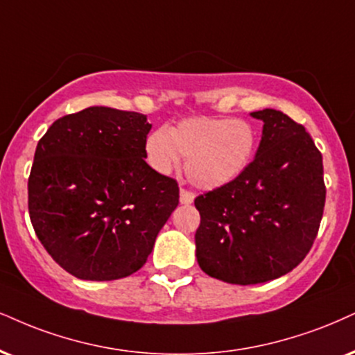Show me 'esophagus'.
<instances>
[{"mask_svg": "<svg viewBox=\"0 0 355 355\" xmlns=\"http://www.w3.org/2000/svg\"><path fill=\"white\" fill-rule=\"evenodd\" d=\"M179 200H181V204L191 205L192 202H194V194H192L191 191L182 189V187H181V196H179Z\"/></svg>", "mask_w": 355, "mask_h": 355, "instance_id": "1", "label": "esophagus"}]
</instances>
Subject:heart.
<instances>
[{"instance_id":"b5f03b06","label":"heart","mask_w":355,"mask_h":355,"mask_svg":"<svg viewBox=\"0 0 355 355\" xmlns=\"http://www.w3.org/2000/svg\"><path fill=\"white\" fill-rule=\"evenodd\" d=\"M257 131L240 118L191 116L169 130L157 128L144 141V156L156 173L171 174L186 157V173L199 189L235 181L252 163Z\"/></svg>"}]
</instances>
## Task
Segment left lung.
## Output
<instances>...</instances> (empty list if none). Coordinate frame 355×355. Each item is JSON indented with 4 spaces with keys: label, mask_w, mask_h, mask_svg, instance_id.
Here are the masks:
<instances>
[{
    "label": "left lung",
    "mask_w": 355,
    "mask_h": 355,
    "mask_svg": "<svg viewBox=\"0 0 355 355\" xmlns=\"http://www.w3.org/2000/svg\"><path fill=\"white\" fill-rule=\"evenodd\" d=\"M263 121L255 159L235 181L196 198V257L204 273L232 284L279 278L311 250L324 211L322 156L303 125L283 112Z\"/></svg>",
    "instance_id": "1"
}]
</instances>
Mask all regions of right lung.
<instances>
[{
  "mask_svg": "<svg viewBox=\"0 0 355 355\" xmlns=\"http://www.w3.org/2000/svg\"><path fill=\"white\" fill-rule=\"evenodd\" d=\"M150 130L141 113L89 107L55 120L39 139L29 217L73 277L110 282L138 271L178 207V182L144 161Z\"/></svg>",
  "mask_w": 355,
  "mask_h": 355,
  "instance_id": "right-lung-1",
  "label": "right lung"
}]
</instances>
